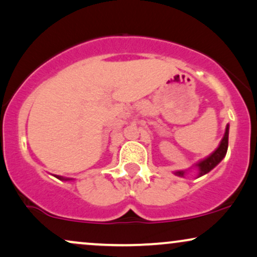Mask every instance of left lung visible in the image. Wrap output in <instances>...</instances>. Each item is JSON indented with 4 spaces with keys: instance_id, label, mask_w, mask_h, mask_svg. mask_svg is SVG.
<instances>
[{
    "instance_id": "8db88e82",
    "label": "left lung",
    "mask_w": 257,
    "mask_h": 257,
    "mask_svg": "<svg viewBox=\"0 0 257 257\" xmlns=\"http://www.w3.org/2000/svg\"><path fill=\"white\" fill-rule=\"evenodd\" d=\"M227 146H228V124L226 125L225 134H224V137H222L220 145H219L217 150H215L214 152L211 154V156H208L207 158L201 160V162L196 164L197 169H199V175H197V177H201V176L208 174L212 169H214L215 166H217L218 164L225 158V156H226V152H227ZM184 174H185L184 171H176L175 172V175L179 176V177H183Z\"/></svg>"
}]
</instances>
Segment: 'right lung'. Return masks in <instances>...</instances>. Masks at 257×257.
<instances>
[{
    "label": "right lung",
    "instance_id": "add662e5",
    "mask_svg": "<svg viewBox=\"0 0 257 257\" xmlns=\"http://www.w3.org/2000/svg\"><path fill=\"white\" fill-rule=\"evenodd\" d=\"M55 177L58 179H62V181H70V178H63V177H61V176H55Z\"/></svg>",
    "mask_w": 257,
    "mask_h": 257
}]
</instances>
